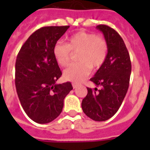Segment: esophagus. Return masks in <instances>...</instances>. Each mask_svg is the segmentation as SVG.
Segmentation results:
<instances>
[{
  "instance_id": "1",
  "label": "esophagus",
  "mask_w": 150,
  "mask_h": 150,
  "mask_svg": "<svg viewBox=\"0 0 150 150\" xmlns=\"http://www.w3.org/2000/svg\"><path fill=\"white\" fill-rule=\"evenodd\" d=\"M72 86H73V88H74V89H75V88H77V87H78V84H77V83H75V82H73Z\"/></svg>"
}]
</instances>
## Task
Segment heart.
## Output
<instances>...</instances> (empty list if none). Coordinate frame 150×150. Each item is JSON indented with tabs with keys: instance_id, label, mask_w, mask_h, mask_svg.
Returning a JSON list of instances; mask_svg holds the SVG:
<instances>
[{
	"instance_id": "obj_1",
	"label": "heart",
	"mask_w": 150,
	"mask_h": 150,
	"mask_svg": "<svg viewBox=\"0 0 150 150\" xmlns=\"http://www.w3.org/2000/svg\"><path fill=\"white\" fill-rule=\"evenodd\" d=\"M108 47L104 39L95 34L79 31L68 38L67 44L57 42L53 47V55L59 65L65 67L71 58V51L77 52L78 62L64 71L66 80L81 82L89 75L90 70L98 69L104 63Z\"/></svg>"
}]
</instances>
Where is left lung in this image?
Wrapping results in <instances>:
<instances>
[{
	"label": "left lung",
	"instance_id": "1",
	"mask_svg": "<svg viewBox=\"0 0 150 150\" xmlns=\"http://www.w3.org/2000/svg\"><path fill=\"white\" fill-rule=\"evenodd\" d=\"M96 29L103 34L108 50L104 63L90 79L96 87L87 88L82 108L89 118L104 121L116 114L123 102L129 86L132 64L124 40L114 29L105 25H99Z\"/></svg>",
	"mask_w": 150,
	"mask_h": 150
}]
</instances>
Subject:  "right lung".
<instances>
[{
    "label": "right lung",
    "mask_w": 150,
    "mask_h": 150,
    "mask_svg": "<svg viewBox=\"0 0 150 150\" xmlns=\"http://www.w3.org/2000/svg\"><path fill=\"white\" fill-rule=\"evenodd\" d=\"M69 25L46 26L34 32L22 45L15 62L18 96L29 117L47 124L60 115L64 99L73 89L70 82L57 84L62 73L53 47Z\"/></svg>",
    "instance_id": "add662e5"
}]
</instances>
